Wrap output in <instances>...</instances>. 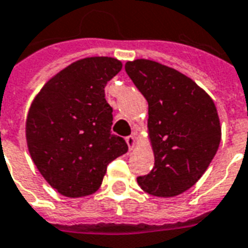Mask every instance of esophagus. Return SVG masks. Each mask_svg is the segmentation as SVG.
<instances>
[{
    "label": "esophagus",
    "instance_id": "34e87169",
    "mask_svg": "<svg viewBox=\"0 0 248 248\" xmlns=\"http://www.w3.org/2000/svg\"><path fill=\"white\" fill-rule=\"evenodd\" d=\"M126 143L129 146L130 150H133L135 147V137L134 135H129V137H126Z\"/></svg>",
    "mask_w": 248,
    "mask_h": 248
}]
</instances>
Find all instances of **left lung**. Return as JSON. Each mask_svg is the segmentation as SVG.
<instances>
[{
    "label": "left lung",
    "mask_w": 248,
    "mask_h": 248,
    "mask_svg": "<svg viewBox=\"0 0 248 248\" xmlns=\"http://www.w3.org/2000/svg\"><path fill=\"white\" fill-rule=\"evenodd\" d=\"M124 70L149 103L154 167L138 177L143 191L177 197L198 182L218 151L220 124L207 93L191 78L150 60L126 62Z\"/></svg>",
    "instance_id": "8db88e82"
}]
</instances>
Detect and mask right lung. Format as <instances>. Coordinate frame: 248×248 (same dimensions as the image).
<instances>
[{
    "mask_svg": "<svg viewBox=\"0 0 248 248\" xmlns=\"http://www.w3.org/2000/svg\"><path fill=\"white\" fill-rule=\"evenodd\" d=\"M122 69L111 57L71 63L45 83L30 106L26 142L42 177L69 198L95 192L108 165L127 151L111 134L113 108L105 86Z\"/></svg>",
    "mask_w": 248,
    "mask_h": 248,
    "instance_id": "add662e5",
    "label": "right lung"
}]
</instances>
